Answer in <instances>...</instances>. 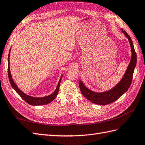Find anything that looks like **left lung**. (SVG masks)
I'll list each match as a JSON object with an SVG mask.
<instances>
[{
  "instance_id": "left-lung-1",
  "label": "left lung",
  "mask_w": 145,
  "mask_h": 145,
  "mask_svg": "<svg viewBox=\"0 0 145 145\" xmlns=\"http://www.w3.org/2000/svg\"><path fill=\"white\" fill-rule=\"evenodd\" d=\"M121 30L125 35L128 38L130 42L132 54L130 64L128 65L127 70L121 81L110 90L103 92V93H97V92L91 91L85 87L81 80L79 82L80 89L83 95L87 99L95 104L106 105L114 102L117 99H118L121 95H123L128 90L131 85L134 70L137 64V54L135 52L133 42L130 35L125 30H123L122 29Z\"/></svg>"
}]
</instances>
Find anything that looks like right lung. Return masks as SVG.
Instances as JSON below:
<instances>
[{"label":"right lung","mask_w":145,"mask_h":145,"mask_svg":"<svg viewBox=\"0 0 145 145\" xmlns=\"http://www.w3.org/2000/svg\"><path fill=\"white\" fill-rule=\"evenodd\" d=\"M9 57H10V52H9V54L8 55V79L9 81H10V84L12 85V88H13L14 90L16 91L17 93L20 95L21 98L22 99L25 101L27 103H29L31 105H44L48 104L49 103H50L51 101H53L56 97L57 96V94L58 93V90H59V87H60V82H61V77H62V75H61V77L60 79L59 82H58V85L57 87L56 90H55L53 93H52L51 95H48V96L47 97H39V98H35V97H30L29 95H27L25 93H24V92L22 91L19 88L17 87V86L15 85L14 82L13 81V79L12 78V76L10 74V61H9Z\"/></svg>","instance_id":"right-lung-1"}]
</instances>
